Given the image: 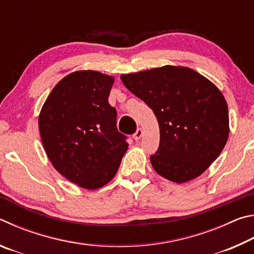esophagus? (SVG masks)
<instances>
[{
    "instance_id": "1",
    "label": "esophagus",
    "mask_w": 254,
    "mask_h": 254,
    "mask_svg": "<svg viewBox=\"0 0 254 254\" xmlns=\"http://www.w3.org/2000/svg\"><path fill=\"white\" fill-rule=\"evenodd\" d=\"M142 134H143L142 128H137L134 134H133V137H134V140H139V139H141V136H142Z\"/></svg>"
}]
</instances>
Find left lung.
Segmentation results:
<instances>
[{"label":"left lung","mask_w":254,"mask_h":254,"mask_svg":"<svg viewBox=\"0 0 254 254\" xmlns=\"http://www.w3.org/2000/svg\"><path fill=\"white\" fill-rule=\"evenodd\" d=\"M121 79L158 120L160 143L150 161L159 175L186 183L216 160L230 131L226 101L213 83L190 68L175 66L122 75Z\"/></svg>","instance_id":"left-lung-1"}]
</instances>
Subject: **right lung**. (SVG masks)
Segmentation results:
<instances>
[{"label": "right lung", "instance_id": "add662e5", "mask_svg": "<svg viewBox=\"0 0 254 254\" xmlns=\"http://www.w3.org/2000/svg\"><path fill=\"white\" fill-rule=\"evenodd\" d=\"M114 78L71 72L55 86L39 115L40 135L53 166L69 182L97 189L112 180L127 152L109 95Z\"/></svg>", "mask_w": 254, "mask_h": 254}]
</instances>
